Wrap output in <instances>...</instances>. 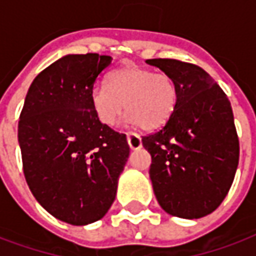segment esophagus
Here are the masks:
<instances>
[{"instance_id":"1","label":"esophagus","mask_w":256,"mask_h":256,"mask_svg":"<svg viewBox=\"0 0 256 256\" xmlns=\"http://www.w3.org/2000/svg\"><path fill=\"white\" fill-rule=\"evenodd\" d=\"M128 142L130 149H140V148L142 146V141H141V137L138 136V134L134 133H128Z\"/></svg>"}]
</instances>
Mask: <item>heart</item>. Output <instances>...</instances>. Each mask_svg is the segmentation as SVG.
<instances>
[{
	"instance_id": "1",
	"label": "heart",
	"mask_w": 256,
	"mask_h": 256,
	"mask_svg": "<svg viewBox=\"0 0 256 256\" xmlns=\"http://www.w3.org/2000/svg\"><path fill=\"white\" fill-rule=\"evenodd\" d=\"M178 90L171 77L140 66H123L108 76L107 85H96L90 104L104 126H112L124 110L126 120L152 132L162 128L175 110Z\"/></svg>"
}]
</instances>
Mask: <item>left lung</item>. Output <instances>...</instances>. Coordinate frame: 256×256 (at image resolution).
<instances>
[{
    "label": "left lung",
    "instance_id": "left-lung-1",
    "mask_svg": "<svg viewBox=\"0 0 256 256\" xmlns=\"http://www.w3.org/2000/svg\"><path fill=\"white\" fill-rule=\"evenodd\" d=\"M171 77L178 99L170 120L142 138L152 156L149 176L164 212L200 218L220 206L239 164V138L224 90L200 66L146 60Z\"/></svg>",
    "mask_w": 256,
    "mask_h": 256
}]
</instances>
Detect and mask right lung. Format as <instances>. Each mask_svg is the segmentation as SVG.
I'll list each match as a JSON object with an SVG mask.
<instances>
[{"label": "right lung", "instance_id": "obj_1", "mask_svg": "<svg viewBox=\"0 0 256 256\" xmlns=\"http://www.w3.org/2000/svg\"><path fill=\"white\" fill-rule=\"evenodd\" d=\"M112 58L68 54L40 72L26 96L18 145L36 200L56 218L88 225L116 196L130 148L124 134L96 118L90 92Z\"/></svg>", "mask_w": 256, "mask_h": 256}]
</instances>
